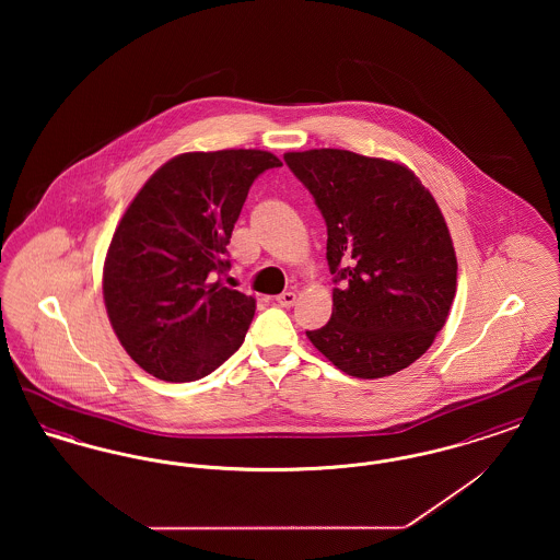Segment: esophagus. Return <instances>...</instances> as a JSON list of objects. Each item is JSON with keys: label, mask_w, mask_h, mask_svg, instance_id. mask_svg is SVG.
<instances>
[{"label": "esophagus", "mask_w": 560, "mask_h": 560, "mask_svg": "<svg viewBox=\"0 0 560 560\" xmlns=\"http://www.w3.org/2000/svg\"><path fill=\"white\" fill-rule=\"evenodd\" d=\"M277 304H279V306H283V308H290V306L295 304V293L283 292L281 295H277Z\"/></svg>", "instance_id": "obj_1"}]
</instances>
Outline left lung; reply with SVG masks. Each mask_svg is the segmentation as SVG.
Returning a JSON list of instances; mask_svg holds the SVG:
<instances>
[{
    "label": "left lung",
    "instance_id": "obj_1",
    "mask_svg": "<svg viewBox=\"0 0 560 560\" xmlns=\"http://www.w3.org/2000/svg\"><path fill=\"white\" fill-rule=\"evenodd\" d=\"M327 226L334 313L308 340L363 380L405 370L450 315L457 262L445 218L413 172L340 149L285 153Z\"/></svg>",
    "mask_w": 560,
    "mask_h": 560
}]
</instances>
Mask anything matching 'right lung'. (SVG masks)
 Returning a JSON list of instances; mask_svg holds the SVG:
<instances>
[{"mask_svg":"<svg viewBox=\"0 0 560 560\" xmlns=\"http://www.w3.org/2000/svg\"><path fill=\"white\" fill-rule=\"evenodd\" d=\"M267 151L185 153L161 165L124 213L105 262L110 325L133 361L165 382H192L240 350L256 302L224 288L226 245Z\"/></svg>","mask_w":560,"mask_h":560,"instance_id":"1","label":"right lung"}]
</instances>
